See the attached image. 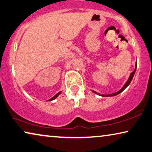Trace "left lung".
<instances>
[{
	"label": "left lung",
	"mask_w": 152,
	"mask_h": 152,
	"mask_svg": "<svg viewBox=\"0 0 152 152\" xmlns=\"http://www.w3.org/2000/svg\"><path fill=\"white\" fill-rule=\"evenodd\" d=\"M136 69H137V62H136V65H135V69H134V71L132 72V73L131 74V75H130L129 78V79H128V80H127V81H126V83L124 84V85L123 86V87H122L121 89H120V91H118V92H116V93H112V94H109V95H102V94H99L98 93L95 92V91H93V92L94 93L97 94V95H100V96H102V97H112V96H115V95H118V94H120V93H122V91H123L124 90V89L126 88L127 87V86H128L130 85V83H131V80H132V78H133L134 74V73H135Z\"/></svg>",
	"instance_id": "left-lung-1"
}]
</instances>
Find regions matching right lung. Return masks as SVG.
Listing matches in <instances>:
<instances>
[{
	"label": "right lung",
	"mask_w": 152,
	"mask_h": 152,
	"mask_svg": "<svg viewBox=\"0 0 152 152\" xmlns=\"http://www.w3.org/2000/svg\"><path fill=\"white\" fill-rule=\"evenodd\" d=\"M60 93H61V91H60V92H59L58 93H57L56 95H55L54 96V97H53L51 99H49V100H48V101H52V100L55 99H56L57 97H58V96H59V95Z\"/></svg>",
	"instance_id": "1"
}]
</instances>
